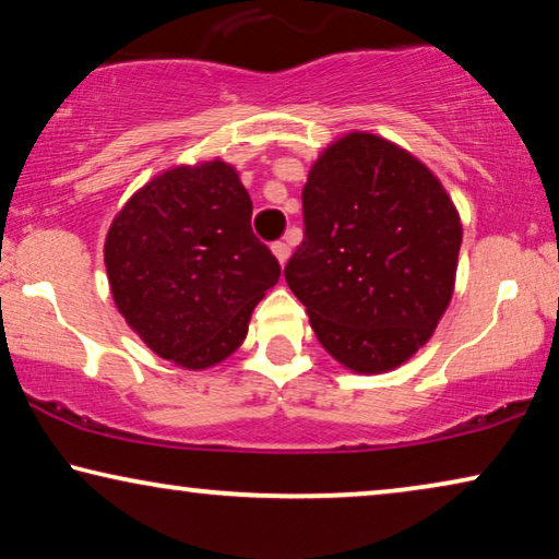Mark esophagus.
Here are the masks:
<instances>
[{
	"mask_svg": "<svg viewBox=\"0 0 559 559\" xmlns=\"http://www.w3.org/2000/svg\"><path fill=\"white\" fill-rule=\"evenodd\" d=\"M271 251H273V255L278 258V263H281V265H286V261L290 258V248H288V243H283V240H278V243H273V246H271Z\"/></svg>",
	"mask_w": 559,
	"mask_h": 559,
	"instance_id": "obj_1",
	"label": "esophagus"
}]
</instances>
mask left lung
<instances>
[{"label":"left lung","instance_id":"1","mask_svg":"<svg viewBox=\"0 0 559 559\" xmlns=\"http://www.w3.org/2000/svg\"><path fill=\"white\" fill-rule=\"evenodd\" d=\"M304 223L286 283L321 346L356 373L409 361L452 301L462 246L437 175L386 138L346 132L308 170Z\"/></svg>","mask_w":559,"mask_h":559}]
</instances>
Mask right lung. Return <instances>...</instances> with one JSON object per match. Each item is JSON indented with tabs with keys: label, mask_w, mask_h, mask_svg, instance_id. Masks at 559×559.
<instances>
[{
	"label": "right lung",
	"mask_w": 559,
	"mask_h": 559,
	"mask_svg": "<svg viewBox=\"0 0 559 559\" xmlns=\"http://www.w3.org/2000/svg\"><path fill=\"white\" fill-rule=\"evenodd\" d=\"M251 213L238 170L215 157L155 175L115 215L105 238L115 306L160 359L200 371L243 344L281 276Z\"/></svg>",
	"instance_id": "1"
}]
</instances>
